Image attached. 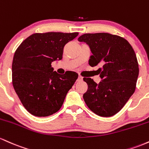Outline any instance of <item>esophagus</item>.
Listing matches in <instances>:
<instances>
[{"label":"esophagus","instance_id":"1","mask_svg":"<svg viewBox=\"0 0 149 149\" xmlns=\"http://www.w3.org/2000/svg\"><path fill=\"white\" fill-rule=\"evenodd\" d=\"M83 80V77H81V76H79L78 77V79H77V81H81Z\"/></svg>","mask_w":149,"mask_h":149}]
</instances>
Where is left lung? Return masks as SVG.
<instances>
[{
    "label": "left lung",
    "instance_id": "8db88e82",
    "mask_svg": "<svg viewBox=\"0 0 149 149\" xmlns=\"http://www.w3.org/2000/svg\"><path fill=\"white\" fill-rule=\"evenodd\" d=\"M89 46L92 56L88 64L99 66L96 71L101 81L84 78L88 85L83 98L91 111L101 117L118 113L136 88L139 64L136 54L124 38L108 33L84 34L78 38Z\"/></svg>",
    "mask_w": 149,
    "mask_h": 149
}]
</instances>
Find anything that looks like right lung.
<instances>
[{
	"label": "right lung",
	"mask_w": 149,
	"mask_h": 149,
	"mask_svg": "<svg viewBox=\"0 0 149 149\" xmlns=\"http://www.w3.org/2000/svg\"><path fill=\"white\" fill-rule=\"evenodd\" d=\"M79 33H36L16 50L12 65L15 91L23 106L31 115L46 117L61 109L78 74L53 72L51 63L61 61L65 45Z\"/></svg>",
	"instance_id": "obj_1"
}]
</instances>
